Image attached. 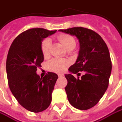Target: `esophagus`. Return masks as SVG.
<instances>
[{"mask_svg": "<svg viewBox=\"0 0 122 122\" xmlns=\"http://www.w3.org/2000/svg\"><path fill=\"white\" fill-rule=\"evenodd\" d=\"M58 76H59V77H63V74H59V75H58Z\"/></svg>", "mask_w": 122, "mask_h": 122, "instance_id": "obj_1", "label": "esophagus"}]
</instances>
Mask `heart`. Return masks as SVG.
I'll return each instance as SVG.
<instances>
[{"label": "heart", "mask_w": 122, "mask_h": 122, "mask_svg": "<svg viewBox=\"0 0 122 122\" xmlns=\"http://www.w3.org/2000/svg\"><path fill=\"white\" fill-rule=\"evenodd\" d=\"M57 39L61 44L66 49L68 47L75 46V39L66 34H61L57 36ZM51 46V40L49 38H46L41 43V52L44 56H47L50 54V50ZM69 61L66 59H62L59 58H54L48 62L47 68L50 70L54 72H62L69 65Z\"/></svg>", "instance_id": "b5f03b06"}]
</instances>
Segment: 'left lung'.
Returning a JSON list of instances; mask_svg holds the SVG:
<instances>
[{
  "label": "left lung",
  "mask_w": 122,
  "mask_h": 122,
  "mask_svg": "<svg viewBox=\"0 0 122 122\" xmlns=\"http://www.w3.org/2000/svg\"><path fill=\"white\" fill-rule=\"evenodd\" d=\"M59 31L75 35L79 41L78 58L68 69L78 76L66 75L68 84L65 90L73 107L88 110L99 102L108 88L112 70L108 48L99 34L88 28L76 27ZM80 71H84V75L79 79Z\"/></svg>",
  "instance_id": "obj_1"
}]
</instances>
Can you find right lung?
I'll return each instance as SVG.
<instances>
[{
    "label": "right lung",
    "mask_w": 122,
    "mask_h": 122,
    "mask_svg": "<svg viewBox=\"0 0 122 122\" xmlns=\"http://www.w3.org/2000/svg\"><path fill=\"white\" fill-rule=\"evenodd\" d=\"M56 31L29 29L16 37L8 52L6 71L10 89L18 103L33 112L45 111L52 101L58 75L48 72L40 78L36 72L44 59L41 41Z\"/></svg>",
    "instance_id": "obj_1"
}]
</instances>
